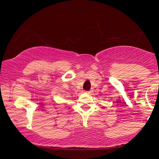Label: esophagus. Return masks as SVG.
Instances as JSON below:
<instances>
[{
    "label": "esophagus",
    "instance_id": "1",
    "mask_svg": "<svg viewBox=\"0 0 159 159\" xmlns=\"http://www.w3.org/2000/svg\"><path fill=\"white\" fill-rule=\"evenodd\" d=\"M85 93H87V94H90V93H91V91H86Z\"/></svg>",
    "mask_w": 159,
    "mask_h": 159
}]
</instances>
